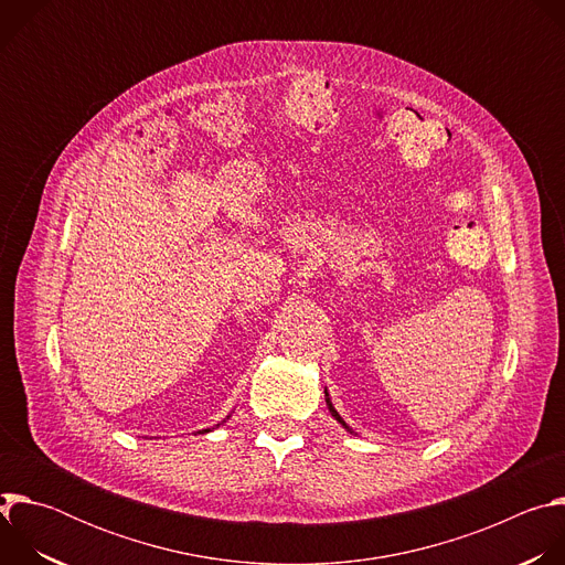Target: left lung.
<instances>
[{"label":"left lung","mask_w":565,"mask_h":565,"mask_svg":"<svg viewBox=\"0 0 565 565\" xmlns=\"http://www.w3.org/2000/svg\"><path fill=\"white\" fill-rule=\"evenodd\" d=\"M324 393H327V405H329V409H331V414H333V418H335V420H338V423H340V425H342V427H344V429H349V425H347V423H344V420H342V416H340V414H338V412H335V407H333V405H331V397H329V391H324ZM349 431H351V429H349ZM351 434H353V431H351Z\"/></svg>","instance_id":"1"}]
</instances>
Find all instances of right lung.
Wrapping results in <instances>:
<instances>
[{"instance_id":"add662e5","label":"right lung","mask_w":565,"mask_h":565,"mask_svg":"<svg viewBox=\"0 0 565 565\" xmlns=\"http://www.w3.org/2000/svg\"><path fill=\"white\" fill-rule=\"evenodd\" d=\"M205 431H210V429H203V434H205Z\"/></svg>"}]
</instances>
